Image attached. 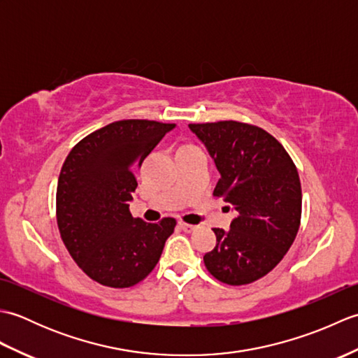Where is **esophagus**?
I'll return each instance as SVG.
<instances>
[{
    "mask_svg": "<svg viewBox=\"0 0 358 358\" xmlns=\"http://www.w3.org/2000/svg\"><path fill=\"white\" fill-rule=\"evenodd\" d=\"M178 227L181 231H185V232H192V231H195L196 229V226H194V224H187V223H183V222H180L178 223Z\"/></svg>",
    "mask_w": 358,
    "mask_h": 358,
    "instance_id": "1",
    "label": "esophagus"
}]
</instances>
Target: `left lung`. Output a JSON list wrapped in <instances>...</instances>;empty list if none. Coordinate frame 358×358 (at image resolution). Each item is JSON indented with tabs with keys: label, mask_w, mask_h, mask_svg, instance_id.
I'll return each instance as SVG.
<instances>
[{
	"label": "left lung",
	"mask_w": 358,
	"mask_h": 358,
	"mask_svg": "<svg viewBox=\"0 0 358 358\" xmlns=\"http://www.w3.org/2000/svg\"><path fill=\"white\" fill-rule=\"evenodd\" d=\"M189 129L220 172L214 195L237 212L229 231L214 229L217 246L203 257L204 264L226 285L252 283L275 268L299 232V172L285 148L262 127L218 121Z\"/></svg>",
	"instance_id": "obj_1"
}]
</instances>
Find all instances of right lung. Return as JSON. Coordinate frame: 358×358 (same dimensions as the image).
<instances>
[{"instance_id": "1", "label": "right lung", "mask_w": 358, "mask_h": 358, "mask_svg": "<svg viewBox=\"0 0 358 358\" xmlns=\"http://www.w3.org/2000/svg\"><path fill=\"white\" fill-rule=\"evenodd\" d=\"M175 124L121 120L83 138L67 155L57 187L63 243L83 272L103 286L131 287L146 278L177 224L146 223L129 210L135 169Z\"/></svg>"}]
</instances>
